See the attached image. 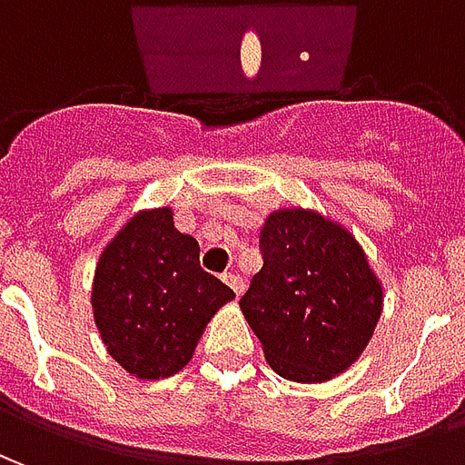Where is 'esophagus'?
Listing matches in <instances>:
<instances>
[{
  "label": "esophagus",
  "instance_id": "obj_1",
  "mask_svg": "<svg viewBox=\"0 0 465 465\" xmlns=\"http://www.w3.org/2000/svg\"><path fill=\"white\" fill-rule=\"evenodd\" d=\"M223 282L232 286V292L236 293V296H242L243 286H246V283H243V279L239 276V273H223Z\"/></svg>",
  "mask_w": 465,
  "mask_h": 465
}]
</instances>
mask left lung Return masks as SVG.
I'll return each mask as SVG.
<instances>
[{
    "instance_id": "8db88e82",
    "label": "left lung",
    "mask_w": 465,
    "mask_h": 465,
    "mask_svg": "<svg viewBox=\"0 0 465 465\" xmlns=\"http://www.w3.org/2000/svg\"><path fill=\"white\" fill-rule=\"evenodd\" d=\"M263 266L243 293L246 322L279 376L322 383L343 373L369 346L383 289L341 223L312 209L266 216Z\"/></svg>"
}]
</instances>
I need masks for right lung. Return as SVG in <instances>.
Wrapping results in <instances>:
<instances>
[{
	"label": "right lung",
	"instance_id": "right-lung-1",
	"mask_svg": "<svg viewBox=\"0 0 465 465\" xmlns=\"http://www.w3.org/2000/svg\"><path fill=\"white\" fill-rule=\"evenodd\" d=\"M233 292L199 263L169 206L134 213L99 256L92 309L109 356L136 379H166L193 356Z\"/></svg>",
	"mask_w": 465,
	"mask_h": 465
}]
</instances>
